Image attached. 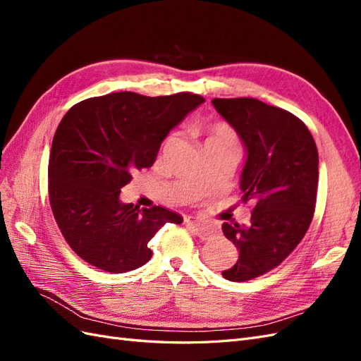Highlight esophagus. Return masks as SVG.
<instances>
[{
    "mask_svg": "<svg viewBox=\"0 0 361 361\" xmlns=\"http://www.w3.org/2000/svg\"><path fill=\"white\" fill-rule=\"evenodd\" d=\"M185 224L188 226V228L191 231L192 235H195L200 239H206L207 236H209L214 231L211 227H207L206 224H203L199 218H194V216H187L185 218Z\"/></svg>",
    "mask_w": 361,
    "mask_h": 361,
    "instance_id": "esophagus-1",
    "label": "esophagus"
}]
</instances>
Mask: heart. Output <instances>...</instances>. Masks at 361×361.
Listing matches in <instances>:
<instances>
[{"label":"heart","mask_w":361,"mask_h":361,"mask_svg":"<svg viewBox=\"0 0 361 361\" xmlns=\"http://www.w3.org/2000/svg\"><path fill=\"white\" fill-rule=\"evenodd\" d=\"M214 141H221V143H232L236 145V137L233 130L224 123H216L209 129L204 143H214Z\"/></svg>","instance_id":"1"}]
</instances>
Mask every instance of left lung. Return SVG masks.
I'll return each instance as SVG.
<instances>
[{
  "label": "left lung",
  "mask_w": 361,
  "mask_h": 361,
  "mask_svg": "<svg viewBox=\"0 0 361 361\" xmlns=\"http://www.w3.org/2000/svg\"><path fill=\"white\" fill-rule=\"evenodd\" d=\"M247 152L239 188L253 200L250 224L223 223L239 251L221 274L245 281L271 271L297 247L312 223L319 178L314 140L298 117L253 97L212 99Z\"/></svg>",
  "instance_id": "8db88e82"
}]
</instances>
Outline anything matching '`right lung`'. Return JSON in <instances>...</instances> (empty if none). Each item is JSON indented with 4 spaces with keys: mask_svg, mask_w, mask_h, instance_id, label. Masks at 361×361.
Here are the masks:
<instances>
[{
    "mask_svg": "<svg viewBox=\"0 0 361 361\" xmlns=\"http://www.w3.org/2000/svg\"><path fill=\"white\" fill-rule=\"evenodd\" d=\"M204 99L133 92L90 97L61 118L49 155V202L71 248L106 272L133 271L152 257L149 241L176 212L120 200L137 170L154 166L161 143Z\"/></svg>",
    "mask_w": 361,
    "mask_h": 361,
    "instance_id": "obj_1",
    "label": "right lung"
}]
</instances>
